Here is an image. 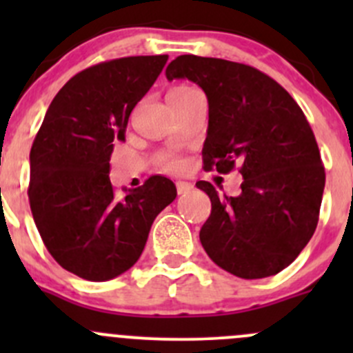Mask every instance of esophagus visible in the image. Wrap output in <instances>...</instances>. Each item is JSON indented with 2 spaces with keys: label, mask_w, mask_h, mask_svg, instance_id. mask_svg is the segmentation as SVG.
I'll list each match as a JSON object with an SVG mask.
<instances>
[{
  "label": "esophagus",
  "mask_w": 353,
  "mask_h": 353,
  "mask_svg": "<svg viewBox=\"0 0 353 353\" xmlns=\"http://www.w3.org/2000/svg\"><path fill=\"white\" fill-rule=\"evenodd\" d=\"M176 190H177V194H186L193 190V184L186 183V181H177Z\"/></svg>",
  "instance_id": "obj_1"
}]
</instances>
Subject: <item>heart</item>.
<instances>
[{"label": "heart", "instance_id": "b5f03b06", "mask_svg": "<svg viewBox=\"0 0 353 353\" xmlns=\"http://www.w3.org/2000/svg\"><path fill=\"white\" fill-rule=\"evenodd\" d=\"M193 88L186 87V85H179V87H174L170 88L169 95H167V99H174V97H183V95H186L188 92H191ZM163 169L169 170V172H179L181 169L184 167V160L181 159V157H176V155H170V157H165L163 159Z\"/></svg>", "mask_w": 353, "mask_h": 353}]
</instances>
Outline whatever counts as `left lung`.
<instances>
[{
	"mask_svg": "<svg viewBox=\"0 0 353 353\" xmlns=\"http://www.w3.org/2000/svg\"><path fill=\"white\" fill-rule=\"evenodd\" d=\"M167 80L188 78L208 99L203 165L229 174L239 165V196L212 201L199 241L215 265L241 279H265L287 268L314 234L325 167L314 133L290 94L272 77L243 63L177 56Z\"/></svg>",
	"mask_w": 353,
	"mask_h": 353,
	"instance_id": "8db88e82",
	"label": "left lung"
}]
</instances>
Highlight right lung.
I'll use <instances>...</instances> for the list:
<instances>
[{
	"instance_id": "add662e5",
	"label": "right lung",
	"mask_w": 353,
	"mask_h": 353,
	"mask_svg": "<svg viewBox=\"0 0 353 353\" xmlns=\"http://www.w3.org/2000/svg\"><path fill=\"white\" fill-rule=\"evenodd\" d=\"M169 56H130L80 71L56 94L30 150L28 201L39 234L59 266L90 282L130 270L155 216L176 199L170 179L152 176L114 191L109 160L128 119Z\"/></svg>"
}]
</instances>
